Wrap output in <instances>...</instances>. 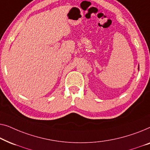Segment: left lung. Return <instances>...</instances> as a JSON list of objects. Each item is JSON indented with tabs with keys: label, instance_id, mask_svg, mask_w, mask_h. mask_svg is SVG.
<instances>
[{
	"label": "left lung",
	"instance_id": "1",
	"mask_svg": "<svg viewBox=\"0 0 150 150\" xmlns=\"http://www.w3.org/2000/svg\"><path fill=\"white\" fill-rule=\"evenodd\" d=\"M138 69L139 70V67H138Z\"/></svg>",
	"mask_w": 150,
	"mask_h": 150
}]
</instances>
